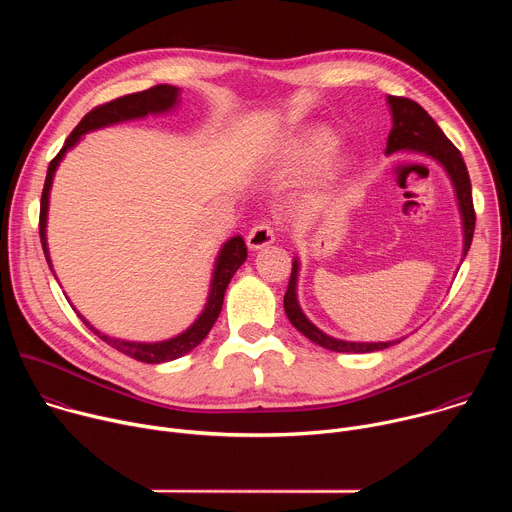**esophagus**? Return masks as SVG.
<instances>
[{"instance_id": "1", "label": "esophagus", "mask_w": 512, "mask_h": 512, "mask_svg": "<svg viewBox=\"0 0 512 512\" xmlns=\"http://www.w3.org/2000/svg\"><path fill=\"white\" fill-rule=\"evenodd\" d=\"M275 241V227L271 223H257L249 235H247V245L249 249L257 251V249H263L267 245H271Z\"/></svg>"}]
</instances>
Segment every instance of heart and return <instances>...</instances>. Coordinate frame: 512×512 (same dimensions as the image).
I'll return each instance as SVG.
<instances>
[{"label": "heart", "mask_w": 512, "mask_h": 512, "mask_svg": "<svg viewBox=\"0 0 512 512\" xmlns=\"http://www.w3.org/2000/svg\"><path fill=\"white\" fill-rule=\"evenodd\" d=\"M336 148V137L326 129H316L298 143V148L291 154L296 166H314L324 162Z\"/></svg>", "instance_id": "heart-1"}]
</instances>
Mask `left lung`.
I'll list each match as a JSON object with an SVG mask.
<instances>
[{
	"mask_svg": "<svg viewBox=\"0 0 512 512\" xmlns=\"http://www.w3.org/2000/svg\"><path fill=\"white\" fill-rule=\"evenodd\" d=\"M389 105H391V113H393V129L387 139V154L397 152V150H415V152L435 158L448 170V174L456 186V194H458V202H460V210H462L464 255H466L472 245V237H474L476 212H474V202H472L470 176H468V170H466L460 150L446 137V133L440 129V125H437L429 117V113L419 103L405 99V97L389 95ZM296 279H298V261H294V265H291V277H289V285H287L285 298H283V308H285L289 322L294 324L312 342H316L328 350H336V352H375V350H383V348H389V346L401 342V340L344 342V340H336V338L324 334L300 310L298 298H296Z\"/></svg>",
	"mask_w": 512,
	"mask_h": 512,
	"instance_id": "left-lung-1",
	"label": "left lung"
}]
</instances>
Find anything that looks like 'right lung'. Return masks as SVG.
<instances>
[{"label":"right lung","mask_w":512,"mask_h":512,"mask_svg":"<svg viewBox=\"0 0 512 512\" xmlns=\"http://www.w3.org/2000/svg\"><path fill=\"white\" fill-rule=\"evenodd\" d=\"M178 97V89L170 87V85H156L139 93H131V95H123L117 97L109 103L97 105L95 109H91L81 123L72 129V133L68 135L66 143L62 145V150L52 158V162L48 164V172H46V180H44V190H42V200H40V241H42V249L46 255V261L50 265V257H48V247H46V212H48V192H50V184H52V176L54 170L58 166V162L62 160L64 152L68 148H72L79 141V137L91 129L103 127V125H111L117 121H125V119H133V117H143L148 113H160L170 109L176 103ZM247 259V245L243 241V237H233L221 251L216 259V269H214V277H212V289H210V298L208 304L204 308V312L200 314V318L180 336L166 340V342H156V344H141V342H125V340H115L109 336H103L101 332H97L87 320H83L87 324V328H91L103 342H107L111 348L139 360V362H148V364H158V362H166V360H174L186 352H190L192 348H196L206 334L210 332V328L214 326L218 314L223 310V300H225V289L231 281V277L235 275V271L245 263ZM52 267V265H50Z\"/></svg>","instance_id":"1"}]
</instances>
